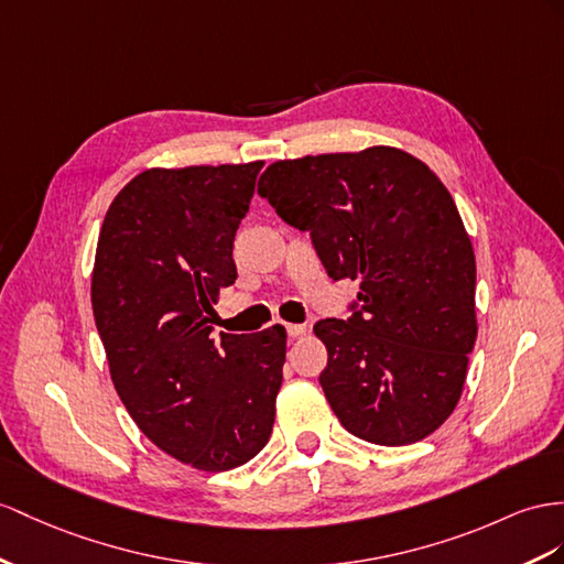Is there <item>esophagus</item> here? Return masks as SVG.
Listing matches in <instances>:
<instances>
[{"instance_id": "34e87169", "label": "esophagus", "mask_w": 564, "mask_h": 564, "mask_svg": "<svg viewBox=\"0 0 564 564\" xmlns=\"http://www.w3.org/2000/svg\"><path fill=\"white\" fill-rule=\"evenodd\" d=\"M285 330H288V336H291V338H300V336L307 334V326L305 324H288Z\"/></svg>"}]
</instances>
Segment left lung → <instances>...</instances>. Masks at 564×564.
I'll return each mask as SVG.
<instances>
[{"instance_id":"left-lung-1","label":"left lung","mask_w":564,"mask_h":564,"mask_svg":"<svg viewBox=\"0 0 564 564\" xmlns=\"http://www.w3.org/2000/svg\"><path fill=\"white\" fill-rule=\"evenodd\" d=\"M259 195L310 230L334 281H359L348 319L314 334L319 383L340 424L377 445H410L457 408L476 343V262L447 187L398 148L273 162Z\"/></svg>"}]
</instances>
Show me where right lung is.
Here are the masks:
<instances>
[{"label": "right lung", "instance_id": "right-lung-1", "mask_svg": "<svg viewBox=\"0 0 564 564\" xmlns=\"http://www.w3.org/2000/svg\"><path fill=\"white\" fill-rule=\"evenodd\" d=\"M262 166L142 171L113 197L97 240L93 312L113 388L144 436L202 471L250 462L276 416L285 328L212 336Z\"/></svg>", "mask_w": 564, "mask_h": 564}]
</instances>
